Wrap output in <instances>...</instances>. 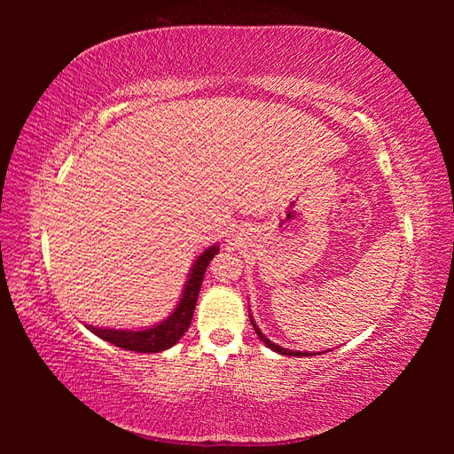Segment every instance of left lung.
I'll return each instance as SVG.
<instances>
[{"label": "left lung", "mask_w": 454, "mask_h": 454, "mask_svg": "<svg viewBox=\"0 0 454 454\" xmlns=\"http://www.w3.org/2000/svg\"><path fill=\"white\" fill-rule=\"evenodd\" d=\"M249 320H252V325H254L255 333L259 335V340H262V341L269 347V349H273L275 353H278V355H288V356H310V355H314V353H302V351H291V349H285V347L273 343L271 340H267V337L262 333V330H259V327H257V324L254 322V317H252V316H249Z\"/></svg>", "instance_id": "obj_1"}]
</instances>
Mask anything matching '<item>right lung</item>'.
I'll list each match as a JSON object with an SVG mask.
<instances>
[{"instance_id":"obj_1","label":"right lung","mask_w":454,"mask_h":454,"mask_svg":"<svg viewBox=\"0 0 454 454\" xmlns=\"http://www.w3.org/2000/svg\"><path fill=\"white\" fill-rule=\"evenodd\" d=\"M216 254H218V246H210L195 259V263L191 267L185 288H183V294L177 302V308L169 314L168 320L152 325L148 330H111V327H95V325H88V330L98 337H101V340L117 345L121 349H127V351L160 353V351L169 349V347L176 345L189 330L192 312H195V306H197L202 277H205L207 267Z\"/></svg>"}]
</instances>
